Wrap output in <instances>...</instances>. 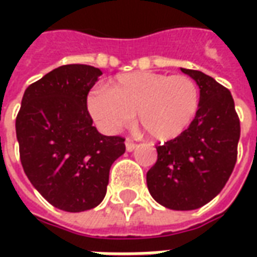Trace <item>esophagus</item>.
Masks as SVG:
<instances>
[{"mask_svg":"<svg viewBox=\"0 0 257 257\" xmlns=\"http://www.w3.org/2000/svg\"><path fill=\"white\" fill-rule=\"evenodd\" d=\"M125 146H126V151H134L136 149V143L129 139L125 140Z\"/></svg>","mask_w":257,"mask_h":257,"instance_id":"esophagus-1","label":"esophagus"}]
</instances>
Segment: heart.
<instances>
[{"instance_id":"b5f03b06","label":"heart","mask_w":257,"mask_h":257,"mask_svg":"<svg viewBox=\"0 0 257 257\" xmlns=\"http://www.w3.org/2000/svg\"><path fill=\"white\" fill-rule=\"evenodd\" d=\"M201 95L187 75L136 71L118 75L110 89L96 88L88 96V110L106 131H118L134 121L151 138L171 140L182 135L197 117Z\"/></svg>"}]
</instances>
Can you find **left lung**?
Instances as JSON below:
<instances>
[{"label":"left lung","mask_w":257,"mask_h":257,"mask_svg":"<svg viewBox=\"0 0 257 257\" xmlns=\"http://www.w3.org/2000/svg\"><path fill=\"white\" fill-rule=\"evenodd\" d=\"M199 86L193 123L164 145L147 172V187L158 204L175 210L197 209L226 186L235 167L239 118L230 90L198 70L182 68Z\"/></svg>","instance_id":"8db88e82"}]
</instances>
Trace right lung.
<instances>
[{"label":"right lung","mask_w":257,"mask_h":257,"mask_svg":"<svg viewBox=\"0 0 257 257\" xmlns=\"http://www.w3.org/2000/svg\"><path fill=\"white\" fill-rule=\"evenodd\" d=\"M88 64H66L29 85L16 117L22 167L48 202L66 212L100 204L112 162L125 153L122 136L92 125L88 93L100 77Z\"/></svg>","instance_id":"right-lung-1"}]
</instances>
